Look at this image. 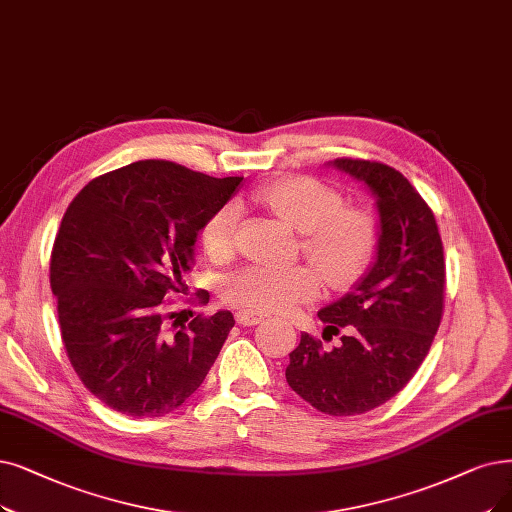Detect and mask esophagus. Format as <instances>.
Masks as SVG:
<instances>
[{"mask_svg": "<svg viewBox=\"0 0 512 512\" xmlns=\"http://www.w3.org/2000/svg\"><path fill=\"white\" fill-rule=\"evenodd\" d=\"M264 317H267V315H262L258 311H250V309H241V311L235 313V319L241 325H258L260 321H264Z\"/></svg>", "mask_w": 512, "mask_h": 512, "instance_id": "obj_1", "label": "esophagus"}]
</instances>
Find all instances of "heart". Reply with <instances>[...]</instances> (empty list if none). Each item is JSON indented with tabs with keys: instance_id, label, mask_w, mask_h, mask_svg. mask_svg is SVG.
Segmentation results:
<instances>
[{
	"instance_id": "obj_1",
	"label": "heart",
	"mask_w": 512,
	"mask_h": 512,
	"mask_svg": "<svg viewBox=\"0 0 512 512\" xmlns=\"http://www.w3.org/2000/svg\"><path fill=\"white\" fill-rule=\"evenodd\" d=\"M256 197L300 233V252L316 267H248L224 281V300L250 311H285L319 298L323 279L344 292L370 273L380 248V224L370 208L344 203L334 187L302 174L267 182ZM237 229L239 208L224 203L203 222V250L214 260L231 258Z\"/></svg>"
}]
</instances>
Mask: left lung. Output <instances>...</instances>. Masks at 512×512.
Wrapping results in <instances>:
<instances>
[{
    "label": "left lung",
    "mask_w": 512,
    "mask_h": 512,
    "mask_svg": "<svg viewBox=\"0 0 512 512\" xmlns=\"http://www.w3.org/2000/svg\"><path fill=\"white\" fill-rule=\"evenodd\" d=\"M334 166L378 199V258L353 292L317 313L327 323L323 336L344 330L340 344L325 349L304 332L285 378L315 410L355 416L395 397L431 351L443 317L445 260L435 214L401 172L353 157Z\"/></svg>",
    "instance_id": "1"
}]
</instances>
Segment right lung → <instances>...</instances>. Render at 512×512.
Wrapping results in <instances>:
<instances>
[{
  "instance_id": "right-lung-1",
  "label": "right lung",
  "mask_w": 512,
  "mask_h": 512,
  "mask_svg": "<svg viewBox=\"0 0 512 512\" xmlns=\"http://www.w3.org/2000/svg\"><path fill=\"white\" fill-rule=\"evenodd\" d=\"M241 180L145 159L90 180L69 203L50 256V288L73 370L111 410L170 414L208 376L233 315L189 311L193 319L168 325L178 313H168L163 298L180 292L197 233ZM208 300L206 290L191 298Z\"/></svg>"
}]
</instances>
